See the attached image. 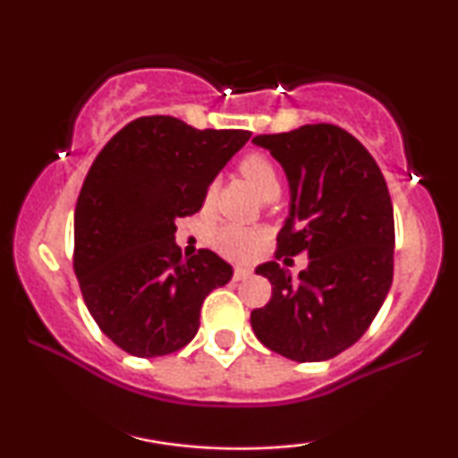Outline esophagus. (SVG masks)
Returning a JSON list of instances; mask_svg holds the SVG:
<instances>
[{
  "mask_svg": "<svg viewBox=\"0 0 458 458\" xmlns=\"http://www.w3.org/2000/svg\"><path fill=\"white\" fill-rule=\"evenodd\" d=\"M251 276V271L247 269V267H234V280L241 282V280H247V277Z\"/></svg>",
  "mask_w": 458,
  "mask_h": 458,
  "instance_id": "esophagus-1",
  "label": "esophagus"
}]
</instances>
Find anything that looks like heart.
<instances>
[{"label": "heart", "instance_id": "b5f03b06", "mask_svg": "<svg viewBox=\"0 0 458 458\" xmlns=\"http://www.w3.org/2000/svg\"><path fill=\"white\" fill-rule=\"evenodd\" d=\"M239 172L247 178L251 187L265 199H276L282 189V174L277 163L267 152H247L239 161ZM213 196V187L208 189V198ZM211 243L219 254L228 259H247L256 251L260 243V233L243 225H222L215 230Z\"/></svg>", "mask_w": 458, "mask_h": 458}]
</instances>
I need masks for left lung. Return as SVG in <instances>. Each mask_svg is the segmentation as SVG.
<instances>
[{"label":"left lung","mask_w":458,"mask_h":458,"mask_svg":"<svg viewBox=\"0 0 458 458\" xmlns=\"http://www.w3.org/2000/svg\"><path fill=\"white\" fill-rule=\"evenodd\" d=\"M254 144L282 163L291 185L276 259L308 254L310 262L297 280L273 260L256 269L273 293L251 312V327L288 360H331L366 334L392 286L394 208L386 178L370 152L335 124L256 135Z\"/></svg>","instance_id":"8db88e82"}]
</instances>
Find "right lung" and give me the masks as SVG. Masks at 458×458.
<instances>
[{
    "label": "right lung",
    "mask_w": 458,
    "mask_h": 458,
    "mask_svg": "<svg viewBox=\"0 0 458 458\" xmlns=\"http://www.w3.org/2000/svg\"><path fill=\"white\" fill-rule=\"evenodd\" d=\"M250 135L144 115L94 159L75 207L72 269L92 318L129 355H170L191 343L204 299L233 277L211 250L182 259L174 233Z\"/></svg>",
    "instance_id": "right-lung-1"
}]
</instances>
